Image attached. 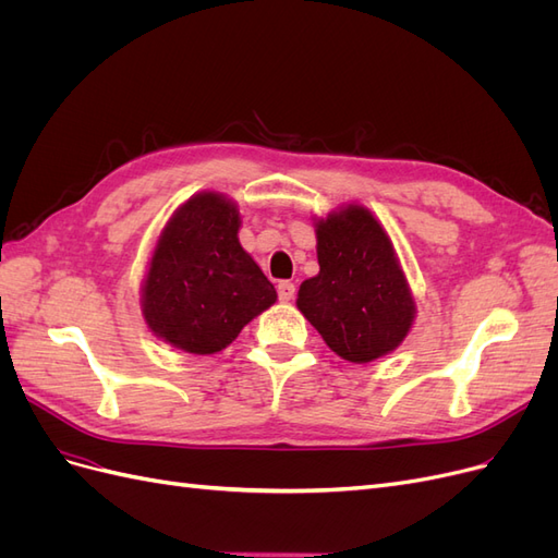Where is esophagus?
<instances>
[{"instance_id":"obj_1","label":"esophagus","mask_w":558,"mask_h":558,"mask_svg":"<svg viewBox=\"0 0 558 558\" xmlns=\"http://www.w3.org/2000/svg\"><path fill=\"white\" fill-rule=\"evenodd\" d=\"M277 293H279V300H281V302H289V300L295 298V286H293L291 281H279Z\"/></svg>"}]
</instances>
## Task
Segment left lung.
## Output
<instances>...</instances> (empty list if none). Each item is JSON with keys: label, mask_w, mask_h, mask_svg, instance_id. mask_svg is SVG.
Masks as SVG:
<instances>
[{"label": "left lung", "mask_w": 558, "mask_h": 558, "mask_svg": "<svg viewBox=\"0 0 558 558\" xmlns=\"http://www.w3.org/2000/svg\"><path fill=\"white\" fill-rule=\"evenodd\" d=\"M318 275L302 281L298 310L351 363L391 353L414 324V298L381 223L361 205L316 221Z\"/></svg>", "instance_id": "8db88e82"}]
</instances>
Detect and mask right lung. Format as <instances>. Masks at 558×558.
<instances>
[{"label": "right lung", "instance_id": "add662e5", "mask_svg": "<svg viewBox=\"0 0 558 558\" xmlns=\"http://www.w3.org/2000/svg\"><path fill=\"white\" fill-rule=\"evenodd\" d=\"M240 223L232 199L205 191L162 228L142 286V314L162 342L207 356L277 302L275 286L240 244Z\"/></svg>", "mask_w": 558, "mask_h": 558}]
</instances>
